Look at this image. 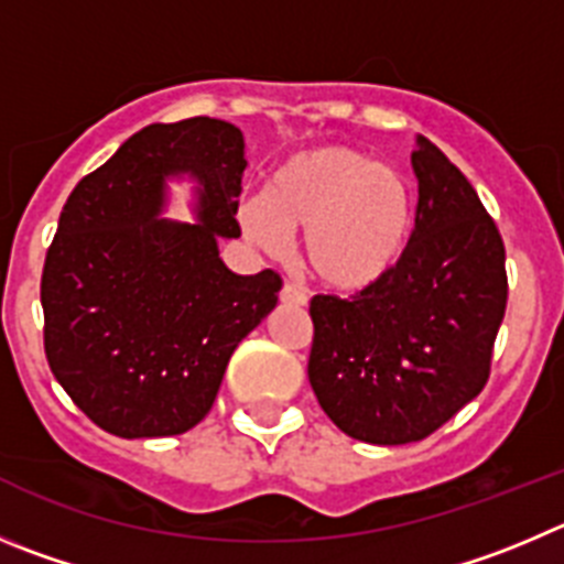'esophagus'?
I'll list each match as a JSON object with an SVG mask.
<instances>
[{"label": "esophagus", "instance_id": "esophagus-1", "mask_svg": "<svg viewBox=\"0 0 564 564\" xmlns=\"http://www.w3.org/2000/svg\"><path fill=\"white\" fill-rule=\"evenodd\" d=\"M306 292L297 286V283L286 281L281 289V303H286V306H306Z\"/></svg>", "mask_w": 564, "mask_h": 564}]
</instances>
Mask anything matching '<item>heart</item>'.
<instances>
[{"label":"heart","mask_w":564,"mask_h":564,"mask_svg":"<svg viewBox=\"0 0 564 564\" xmlns=\"http://www.w3.org/2000/svg\"><path fill=\"white\" fill-rule=\"evenodd\" d=\"M236 219L245 239L267 252H283L289 234L303 230V267L323 286L361 292L401 261L414 197L401 170L356 147L317 144L289 155L264 194L241 199Z\"/></svg>","instance_id":"1"}]
</instances>
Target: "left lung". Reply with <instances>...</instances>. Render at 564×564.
I'll use <instances>...</instances> for the list:
<instances>
[{"instance_id":"obj_1","label":"left lung","mask_w":564,"mask_h":564,"mask_svg":"<svg viewBox=\"0 0 564 564\" xmlns=\"http://www.w3.org/2000/svg\"><path fill=\"white\" fill-rule=\"evenodd\" d=\"M417 214L401 261L350 300H312L308 381L354 440L406 445L484 389L507 312V250L476 188L440 147L412 152Z\"/></svg>"}]
</instances>
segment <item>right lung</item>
Masks as SVG:
<instances>
[{"label":"right lung","instance_id":"right-lung-1","mask_svg":"<svg viewBox=\"0 0 564 564\" xmlns=\"http://www.w3.org/2000/svg\"><path fill=\"white\" fill-rule=\"evenodd\" d=\"M245 166L241 130L194 116L139 130L68 194L41 275L44 350L108 434L194 429L239 341L275 308L278 272L236 275L219 258V236H239ZM175 174L200 183L194 226L156 217Z\"/></svg>","mask_w":564,"mask_h":564}]
</instances>
